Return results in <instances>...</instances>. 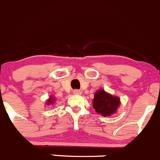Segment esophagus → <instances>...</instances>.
<instances>
[{
  "label": "esophagus",
  "instance_id": "34e87169",
  "mask_svg": "<svg viewBox=\"0 0 160 160\" xmlns=\"http://www.w3.org/2000/svg\"><path fill=\"white\" fill-rule=\"evenodd\" d=\"M73 93L75 95H79V94H81V92L78 91V89H75V90H73Z\"/></svg>",
  "mask_w": 160,
  "mask_h": 160
}]
</instances>
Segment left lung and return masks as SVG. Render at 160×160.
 <instances>
[{
  "label": "left lung",
  "mask_w": 160,
  "mask_h": 160,
  "mask_svg": "<svg viewBox=\"0 0 160 160\" xmlns=\"http://www.w3.org/2000/svg\"><path fill=\"white\" fill-rule=\"evenodd\" d=\"M120 105L119 98L111 96L104 90L96 92L93 99V107L98 113L104 117L113 114Z\"/></svg>",
  "instance_id": "8db88e82"
}]
</instances>
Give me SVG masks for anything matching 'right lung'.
<instances>
[{
    "label": "right lung",
    "mask_w": 160,
    "mask_h": 160,
    "mask_svg": "<svg viewBox=\"0 0 160 160\" xmlns=\"http://www.w3.org/2000/svg\"><path fill=\"white\" fill-rule=\"evenodd\" d=\"M52 103H53V99H48V101H47V105H49V104H52Z\"/></svg>",
    "instance_id": "right-lung-1"
}]
</instances>
